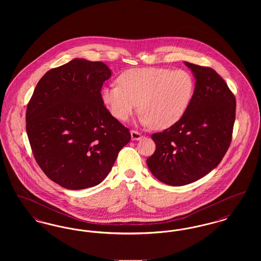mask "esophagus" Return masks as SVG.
<instances>
[{
	"label": "esophagus",
	"instance_id": "34e87169",
	"mask_svg": "<svg viewBox=\"0 0 261 261\" xmlns=\"http://www.w3.org/2000/svg\"><path fill=\"white\" fill-rule=\"evenodd\" d=\"M142 135H141V133L140 132H138V131H135V130H132L131 131V138H132V140L133 141H138V140H141L142 139Z\"/></svg>",
	"mask_w": 261,
	"mask_h": 261
}]
</instances>
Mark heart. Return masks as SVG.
<instances>
[{
  "instance_id": "obj_1",
  "label": "heart",
  "mask_w": 261,
  "mask_h": 261,
  "mask_svg": "<svg viewBox=\"0 0 261 261\" xmlns=\"http://www.w3.org/2000/svg\"><path fill=\"white\" fill-rule=\"evenodd\" d=\"M117 84L100 90L101 101L112 116L125 122L139 103L140 121L159 130L181 119L195 89L194 78L188 71L164 67L128 69L117 77Z\"/></svg>"
}]
</instances>
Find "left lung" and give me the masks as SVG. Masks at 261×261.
<instances>
[{"label": "left lung", "mask_w": 261, "mask_h": 261, "mask_svg": "<svg viewBox=\"0 0 261 261\" xmlns=\"http://www.w3.org/2000/svg\"><path fill=\"white\" fill-rule=\"evenodd\" d=\"M196 78L195 92L179 121L151 135L155 150L147 160L162 183L184 186L214 169L230 147L236 116L234 94L214 69L185 62Z\"/></svg>", "instance_id": "left-lung-1"}]
</instances>
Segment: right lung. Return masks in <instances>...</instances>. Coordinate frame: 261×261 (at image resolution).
Segmentation results:
<instances>
[{
    "mask_svg": "<svg viewBox=\"0 0 261 261\" xmlns=\"http://www.w3.org/2000/svg\"><path fill=\"white\" fill-rule=\"evenodd\" d=\"M112 75L102 62L74 59L46 72L26 110V132L38 165L69 190L99 184L110 173L129 129L100 99Z\"/></svg>",
    "mask_w": 261,
    "mask_h": 261,
    "instance_id": "obj_1",
    "label": "right lung"
}]
</instances>
